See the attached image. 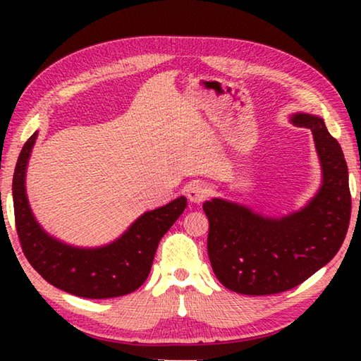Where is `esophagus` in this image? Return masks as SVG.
<instances>
[{
  "label": "esophagus",
  "mask_w": 361,
  "mask_h": 361,
  "mask_svg": "<svg viewBox=\"0 0 361 361\" xmlns=\"http://www.w3.org/2000/svg\"><path fill=\"white\" fill-rule=\"evenodd\" d=\"M186 195L189 199V202H194V204H200L204 202V200L209 197L210 195V189L207 188L204 183H191V185H188L186 188Z\"/></svg>",
  "instance_id": "1"
}]
</instances>
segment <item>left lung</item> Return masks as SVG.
Here are the masks:
<instances>
[{"mask_svg":"<svg viewBox=\"0 0 361 361\" xmlns=\"http://www.w3.org/2000/svg\"><path fill=\"white\" fill-rule=\"evenodd\" d=\"M290 119L312 130L322 166V185L302 209L266 216L219 197L204 204L213 272L226 288L240 295L295 288L334 258L349 228L352 199L341 145L319 116L295 113Z\"/></svg>","mask_w":361,"mask_h":361,"instance_id":"8db88e82","label":"left lung"}]
</instances>
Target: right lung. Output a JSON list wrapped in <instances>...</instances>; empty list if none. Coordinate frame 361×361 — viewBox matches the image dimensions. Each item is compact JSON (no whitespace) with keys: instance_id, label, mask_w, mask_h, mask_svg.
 Wrapping results in <instances>:
<instances>
[{"instance_id":"1","label":"right lung","mask_w":361,"mask_h":361,"mask_svg":"<svg viewBox=\"0 0 361 361\" xmlns=\"http://www.w3.org/2000/svg\"><path fill=\"white\" fill-rule=\"evenodd\" d=\"M36 137L38 132L23 145L12 178L16 228L30 264L46 282L75 296L106 299L135 291L148 279L159 242L185 212L188 199L181 195L145 212L124 234L103 247L68 245L47 234L30 209L25 175Z\"/></svg>"}]
</instances>
